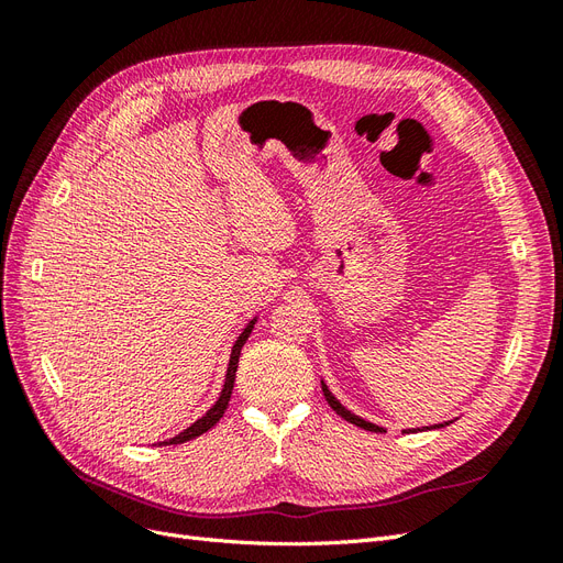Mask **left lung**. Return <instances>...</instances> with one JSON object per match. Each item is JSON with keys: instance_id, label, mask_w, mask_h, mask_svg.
Here are the masks:
<instances>
[{"instance_id": "left-lung-1", "label": "left lung", "mask_w": 563, "mask_h": 563, "mask_svg": "<svg viewBox=\"0 0 563 563\" xmlns=\"http://www.w3.org/2000/svg\"><path fill=\"white\" fill-rule=\"evenodd\" d=\"M321 391H323V397H327V401L331 404V408L333 411L340 416V418H345L347 422H352V424H356V428H362V430H368V432H385V428L383 424H376V422H371V420H366V418H362V416H356V413H352L350 408L345 406V404H340V399L333 395V391L329 389V385L323 383V378H321ZM453 420H457V418H453ZM453 420H444V422H437V424H424V428H411L413 432H422V430H439V428H446V424H451ZM411 430H404V432H411Z\"/></svg>"}]
</instances>
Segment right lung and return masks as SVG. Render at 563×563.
Masks as SVG:
<instances>
[{"mask_svg": "<svg viewBox=\"0 0 563 563\" xmlns=\"http://www.w3.org/2000/svg\"><path fill=\"white\" fill-rule=\"evenodd\" d=\"M255 321H258V317H253L246 327L242 329V333L236 335V340H234V345H232V350H230V362H228V371H225V380H223V389H220V395H218V399L213 401V406L209 408L207 413H203L201 418H197L190 428H185L183 432H178L176 437H172V439H166V441H159V446H172V444H183V441H190V439H195V437H199V434H203V432H209L213 424L223 418V413H225V408H228V404H230V397H232V387H234V376H236V364H240V352H242V347H244V343L249 340V335H251V331H253V327H255Z\"/></svg>", "mask_w": 563, "mask_h": 563, "instance_id": "right-lung-1", "label": "right lung"}]
</instances>
